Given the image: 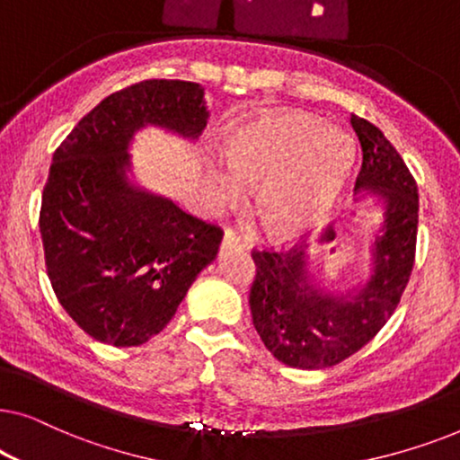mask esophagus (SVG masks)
<instances>
[{"label": "esophagus", "mask_w": 460, "mask_h": 460, "mask_svg": "<svg viewBox=\"0 0 460 460\" xmlns=\"http://www.w3.org/2000/svg\"><path fill=\"white\" fill-rule=\"evenodd\" d=\"M222 247H224V249H241V247H244L243 236L238 234L236 230H226L224 241H222Z\"/></svg>", "instance_id": "esophagus-1"}]
</instances>
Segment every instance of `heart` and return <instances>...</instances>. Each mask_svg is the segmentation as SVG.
<instances>
[{"mask_svg": "<svg viewBox=\"0 0 460 460\" xmlns=\"http://www.w3.org/2000/svg\"><path fill=\"white\" fill-rule=\"evenodd\" d=\"M230 173H213L217 207H238L253 188L255 213L276 234L316 224L335 203L354 165V144L316 117H263L243 128L224 150Z\"/></svg>", "mask_w": 460, "mask_h": 460, "instance_id": "b5f03b06", "label": "heart"}]
</instances>
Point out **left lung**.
I'll return each mask as SVG.
<instances>
[{
  "label": "left lung",
  "instance_id": "left-lung-1",
  "mask_svg": "<svg viewBox=\"0 0 460 460\" xmlns=\"http://www.w3.org/2000/svg\"><path fill=\"white\" fill-rule=\"evenodd\" d=\"M362 148L356 188L383 192V224L375 228V268L367 285L348 295L307 285L305 251L253 249L255 280L249 305L257 335L276 360L293 368H329L362 349L383 329L411 279L417 249L419 190L394 144L351 112Z\"/></svg>",
  "mask_w": 460,
  "mask_h": 460
}]
</instances>
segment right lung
<instances>
[{
  "mask_svg": "<svg viewBox=\"0 0 460 460\" xmlns=\"http://www.w3.org/2000/svg\"><path fill=\"white\" fill-rule=\"evenodd\" d=\"M207 115L199 84L146 79L104 98L56 148L40 211L48 279L100 343L131 348L159 335L216 260L217 224L125 180L137 129L150 123L197 137Z\"/></svg>",
  "mask_w": 460,
  "mask_h": 460,
  "instance_id": "right-lung-1",
  "label": "right lung"
}]
</instances>
